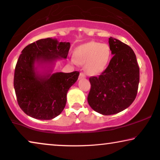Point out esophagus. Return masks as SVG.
Wrapping results in <instances>:
<instances>
[{
	"instance_id": "esophagus-1",
	"label": "esophagus",
	"mask_w": 160,
	"mask_h": 160,
	"mask_svg": "<svg viewBox=\"0 0 160 160\" xmlns=\"http://www.w3.org/2000/svg\"><path fill=\"white\" fill-rule=\"evenodd\" d=\"M85 77H86V76H85V74L84 73V72H80L79 77H78L79 79H82V78H84Z\"/></svg>"
}]
</instances>
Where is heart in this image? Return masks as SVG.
<instances>
[{
  "mask_svg": "<svg viewBox=\"0 0 160 160\" xmlns=\"http://www.w3.org/2000/svg\"><path fill=\"white\" fill-rule=\"evenodd\" d=\"M111 58L112 50L109 45L92 41L78 46L71 62L84 65L85 71L89 75H98L107 68Z\"/></svg>",
  "mask_w": 160,
  "mask_h": 160,
  "instance_id": "1",
  "label": "heart"
}]
</instances>
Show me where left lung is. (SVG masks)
I'll return each instance as SVG.
<instances>
[{
  "mask_svg": "<svg viewBox=\"0 0 160 160\" xmlns=\"http://www.w3.org/2000/svg\"><path fill=\"white\" fill-rule=\"evenodd\" d=\"M113 57L104 71L89 78L91 88L88 101L103 115L117 114L133 103L140 82V68L131 48L117 39L109 38Z\"/></svg>",
  "mask_w": 160,
  "mask_h": 160,
  "instance_id": "8db88e82",
  "label": "left lung"
}]
</instances>
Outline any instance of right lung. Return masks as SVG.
<instances>
[{
  "mask_svg": "<svg viewBox=\"0 0 160 160\" xmlns=\"http://www.w3.org/2000/svg\"><path fill=\"white\" fill-rule=\"evenodd\" d=\"M70 47V42L47 38L31 43L22 51L14 70V88L18 105L27 115L51 120L63 111L68 91L79 72H39L35 65H52L57 59H67Z\"/></svg>",
  "mask_w": 160,
  "mask_h": 160,
  "instance_id": "add662e5",
  "label": "right lung"
}]
</instances>
